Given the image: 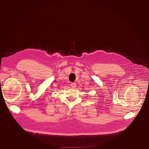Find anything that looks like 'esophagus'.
<instances>
[{"instance_id":"esophagus-1","label":"esophagus","mask_w":149,"mask_h":149,"mask_svg":"<svg viewBox=\"0 0 149 149\" xmlns=\"http://www.w3.org/2000/svg\"><path fill=\"white\" fill-rule=\"evenodd\" d=\"M76 83L75 82H72V83H71V87H72V88H75L76 87Z\"/></svg>"}]
</instances>
